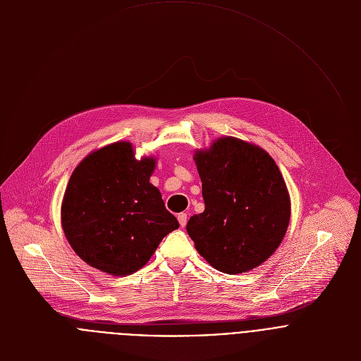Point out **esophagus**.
Segmentation results:
<instances>
[{
  "label": "esophagus",
  "instance_id": "1",
  "mask_svg": "<svg viewBox=\"0 0 361 361\" xmlns=\"http://www.w3.org/2000/svg\"><path fill=\"white\" fill-rule=\"evenodd\" d=\"M178 221H179L180 226L183 228V226L186 225V222H188V215H186V214H183V212H182V214H179V215H178Z\"/></svg>",
  "mask_w": 361,
  "mask_h": 361
}]
</instances>
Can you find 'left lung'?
Listing matches in <instances>:
<instances>
[{
	"instance_id": "1",
	"label": "left lung",
	"mask_w": 361,
	"mask_h": 361,
	"mask_svg": "<svg viewBox=\"0 0 361 361\" xmlns=\"http://www.w3.org/2000/svg\"><path fill=\"white\" fill-rule=\"evenodd\" d=\"M205 211L190 216L186 231L214 268L247 272L281 244L291 215L290 196L274 159L261 147L235 137L197 150Z\"/></svg>"
}]
</instances>
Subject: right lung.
I'll return each instance as SVG.
<instances>
[{
	"label": "right lung",
	"mask_w": 361,
	"mask_h": 361,
	"mask_svg": "<svg viewBox=\"0 0 361 361\" xmlns=\"http://www.w3.org/2000/svg\"><path fill=\"white\" fill-rule=\"evenodd\" d=\"M156 160H137L117 142L90 153L67 185L61 224L74 252L111 275L140 269L160 241L179 228L149 179Z\"/></svg>",
	"instance_id": "add662e5"
}]
</instances>
